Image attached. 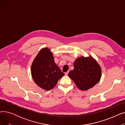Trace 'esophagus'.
Segmentation results:
<instances>
[{"label": "esophagus", "mask_w": 125, "mask_h": 125, "mask_svg": "<svg viewBox=\"0 0 125 125\" xmlns=\"http://www.w3.org/2000/svg\"><path fill=\"white\" fill-rule=\"evenodd\" d=\"M68 73H69V71H67V72H66V73H65V75H67L68 74Z\"/></svg>", "instance_id": "esophagus-1"}]
</instances>
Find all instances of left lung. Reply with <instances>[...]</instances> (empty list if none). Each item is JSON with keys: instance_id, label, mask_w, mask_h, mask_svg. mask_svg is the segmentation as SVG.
Wrapping results in <instances>:
<instances>
[{"instance_id": "8db88e82", "label": "left lung", "mask_w": 125, "mask_h": 125, "mask_svg": "<svg viewBox=\"0 0 125 125\" xmlns=\"http://www.w3.org/2000/svg\"><path fill=\"white\" fill-rule=\"evenodd\" d=\"M73 66V70L70 71L68 75L80 90H88L99 82L101 68L92 56L78 58L74 62Z\"/></svg>"}]
</instances>
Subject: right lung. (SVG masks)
I'll return each instance as SVG.
<instances>
[{
	"instance_id": "obj_1",
	"label": "right lung",
	"mask_w": 125,
	"mask_h": 125,
	"mask_svg": "<svg viewBox=\"0 0 125 125\" xmlns=\"http://www.w3.org/2000/svg\"><path fill=\"white\" fill-rule=\"evenodd\" d=\"M31 75L37 86L49 91L56 86L64 73L55 63L51 50L44 48L39 51L32 62Z\"/></svg>"
}]
</instances>
